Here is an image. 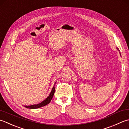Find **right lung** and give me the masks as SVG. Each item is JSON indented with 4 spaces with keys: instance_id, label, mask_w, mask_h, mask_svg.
<instances>
[{
    "instance_id": "1",
    "label": "right lung",
    "mask_w": 129,
    "mask_h": 129,
    "mask_svg": "<svg viewBox=\"0 0 129 129\" xmlns=\"http://www.w3.org/2000/svg\"><path fill=\"white\" fill-rule=\"evenodd\" d=\"M55 92V87L54 86H53V88H52V90L51 91V92L50 93L49 96L45 100H44L42 102H41L40 104H37V105H30V106H24L25 107L28 109H38L39 108V107H43L44 106H46L47 104H48L50 102H51V100L53 98V96L54 95Z\"/></svg>"
}]
</instances>
